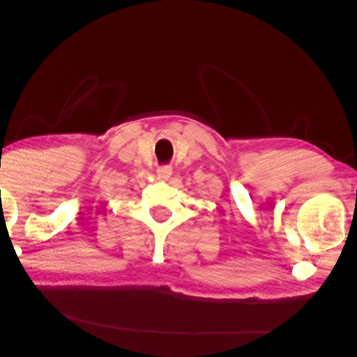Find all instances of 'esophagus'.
Returning a JSON list of instances; mask_svg holds the SVG:
<instances>
[{"label":"esophagus","mask_w":357,"mask_h":357,"mask_svg":"<svg viewBox=\"0 0 357 357\" xmlns=\"http://www.w3.org/2000/svg\"><path fill=\"white\" fill-rule=\"evenodd\" d=\"M156 174H158V177H159L160 180H167V178L171 177L172 169H171V167H168V165H162V167H158Z\"/></svg>","instance_id":"34e87169"}]
</instances>
